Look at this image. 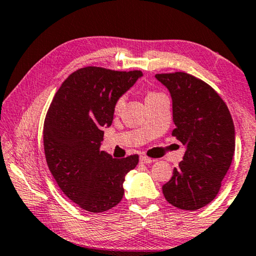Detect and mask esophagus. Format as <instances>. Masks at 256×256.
<instances>
[{
    "instance_id": "1",
    "label": "esophagus",
    "mask_w": 256,
    "mask_h": 256,
    "mask_svg": "<svg viewBox=\"0 0 256 256\" xmlns=\"http://www.w3.org/2000/svg\"><path fill=\"white\" fill-rule=\"evenodd\" d=\"M140 162L144 163V164H150V163L154 162V160H152L150 158H147V156H140Z\"/></svg>"
}]
</instances>
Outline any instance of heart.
Here are the masks:
<instances>
[{
    "label": "heart",
    "mask_w": 256,
    "mask_h": 256,
    "mask_svg": "<svg viewBox=\"0 0 256 256\" xmlns=\"http://www.w3.org/2000/svg\"><path fill=\"white\" fill-rule=\"evenodd\" d=\"M158 95H160V94L158 93H155V92H150V93L147 94L146 100H148V98L158 96ZM124 104H125V98L124 96L118 98L117 100H116V104H115V110H116V112H120V110L124 106Z\"/></svg>",
    "instance_id": "obj_1"
}]
</instances>
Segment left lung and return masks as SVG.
I'll list each match as a JSON object with an SVG mask.
<instances>
[{"instance_id":"1","label":"left lung","mask_w":256,"mask_h":256,"mask_svg":"<svg viewBox=\"0 0 256 256\" xmlns=\"http://www.w3.org/2000/svg\"><path fill=\"white\" fill-rule=\"evenodd\" d=\"M172 98V136L186 147L162 190L170 204L196 210L218 193L234 154V125L226 102L208 84L185 72L155 74Z\"/></svg>"}]
</instances>
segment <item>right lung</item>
<instances>
[{
  "label": "right lung",
  "mask_w": 256,
  "mask_h": 256,
  "mask_svg": "<svg viewBox=\"0 0 256 256\" xmlns=\"http://www.w3.org/2000/svg\"><path fill=\"white\" fill-rule=\"evenodd\" d=\"M142 77L141 71L79 68L64 80L46 115L44 147L63 193L90 212H106L123 199V182L138 155L118 160L101 150L104 126L112 123L118 98Z\"/></svg>",
  "instance_id": "1"
}]
</instances>
